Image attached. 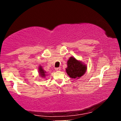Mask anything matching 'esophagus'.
Returning <instances> with one entry per match:
<instances>
[{"label":"esophagus","instance_id":"esophagus-1","mask_svg":"<svg viewBox=\"0 0 121 121\" xmlns=\"http://www.w3.org/2000/svg\"><path fill=\"white\" fill-rule=\"evenodd\" d=\"M55 69H56V70H57V71H59V70H61V68H56Z\"/></svg>","mask_w":121,"mask_h":121}]
</instances>
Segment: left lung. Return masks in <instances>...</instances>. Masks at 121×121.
Returning <instances> with one entry per match:
<instances>
[{
	"mask_svg": "<svg viewBox=\"0 0 121 121\" xmlns=\"http://www.w3.org/2000/svg\"><path fill=\"white\" fill-rule=\"evenodd\" d=\"M67 63L68 67L66 69V72L71 78H80L85 73L86 70V65L77 60L74 57H70Z\"/></svg>",
	"mask_w": 121,
	"mask_h": 121,
	"instance_id": "left-lung-1",
	"label": "left lung"
}]
</instances>
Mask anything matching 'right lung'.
<instances>
[{
  "label": "right lung",
  "instance_id": "add662e5",
  "mask_svg": "<svg viewBox=\"0 0 121 121\" xmlns=\"http://www.w3.org/2000/svg\"><path fill=\"white\" fill-rule=\"evenodd\" d=\"M39 73H40V76H41V77H45V72H44V70L42 69L41 66H40L39 69Z\"/></svg>",
  "mask_w": 121,
  "mask_h": 121
}]
</instances>
